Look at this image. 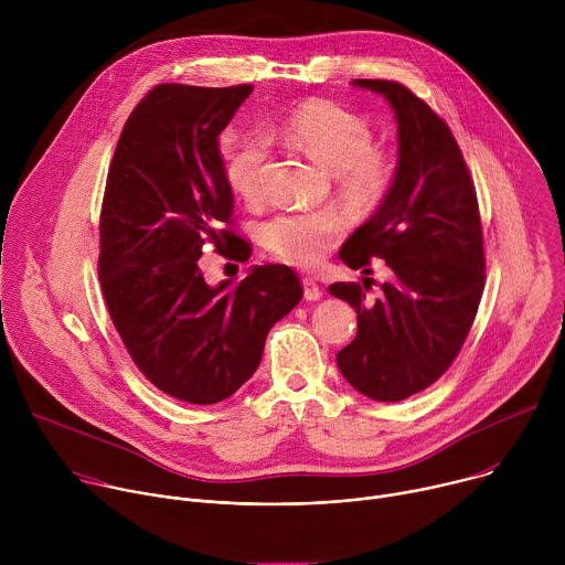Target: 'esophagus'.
I'll list each match as a JSON object with an SVG mask.
<instances>
[{"mask_svg": "<svg viewBox=\"0 0 565 565\" xmlns=\"http://www.w3.org/2000/svg\"><path fill=\"white\" fill-rule=\"evenodd\" d=\"M301 284H303V299H306V301H317V299L321 297V288L317 286L315 279L306 277Z\"/></svg>", "mask_w": 565, "mask_h": 565, "instance_id": "34e87169", "label": "esophagus"}]
</instances>
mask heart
<instances>
[{"label": "heart", "instance_id": "heart-1", "mask_svg": "<svg viewBox=\"0 0 565 565\" xmlns=\"http://www.w3.org/2000/svg\"><path fill=\"white\" fill-rule=\"evenodd\" d=\"M281 138L315 163L333 172L340 199L358 214H371L388 199L397 179V153L373 142V125L333 100L310 98L297 105L279 129ZM227 185L246 201L264 192L268 140L262 134H238L223 142ZM347 218L333 207L281 212L262 227V238L277 259L310 268L344 236Z\"/></svg>", "mask_w": 565, "mask_h": 565}]
</instances>
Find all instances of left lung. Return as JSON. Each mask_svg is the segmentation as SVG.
<instances>
[{
	"instance_id": "8db88e82",
	"label": "left lung",
	"mask_w": 565,
	"mask_h": 565,
	"mask_svg": "<svg viewBox=\"0 0 565 565\" xmlns=\"http://www.w3.org/2000/svg\"><path fill=\"white\" fill-rule=\"evenodd\" d=\"M355 85L391 103L399 166L388 199L340 257L364 273L377 257L393 277L375 299L366 295L373 279L329 288L358 312V335L335 360L353 388L397 402L431 386L460 353L486 288V248L476 188L449 125L395 79Z\"/></svg>"
}]
</instances>
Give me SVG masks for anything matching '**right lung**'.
<instances>
[{"label": "right lung", "instance_id": "right-lung-1", "mask_svg": "<svg viewBox=\"0 0 565 565\" xmlns=\"http://www.w3.org/2000/svg\"><path fill=\"white\" fill-rule=\"evenodd\" d=\"M253 85H156L118 138L100 210V290L140 373L163 393L214 405L259 366L266 335L303 297L284 264L212 288L203 250L248 262L236 234L218 134Z\"/></svg>", "mask_w": 565, "mask_h": 565}]
</instances>
